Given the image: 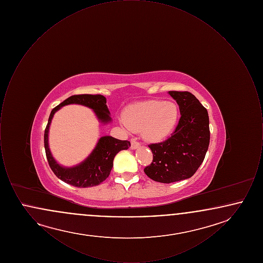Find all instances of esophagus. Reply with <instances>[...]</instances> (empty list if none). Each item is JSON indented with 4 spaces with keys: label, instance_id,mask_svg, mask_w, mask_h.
I'll return each mask as SVG.
<instances>
[{
    "label": "esophagus",
    "instance_id": "34e87169",
    "mask_svg": "<svg viewBox=\"0 0 263 263\" xmlns=\"http://www.w3.org/2000/svg\"><path fill=\"white\" fill-rule=\"evenodd\" d=\"M131 142V149H137L138 147H140V143L137 141V138H132L130 140Z\"/></svg>",
    "mask_w": 263,
    "mask_h": 263
}]
</instances>
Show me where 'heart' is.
<instances>
[{"mask_svg": "<svg viewBox=\"0 0 263 263\" xmlns=\"http://www.w3.org/2000/svg\"><path fill=\"white\" fill-rule=\"evenodd\" d=\"M178 119V107L173 101L151 100L136 102L123 112L125 125L140 131L150 141H160L175 129Z\"/></svg>", "mask_w": 263, "mask_h": 263, "instance_id": "heart-1", "label": "heart"}]
</instances>
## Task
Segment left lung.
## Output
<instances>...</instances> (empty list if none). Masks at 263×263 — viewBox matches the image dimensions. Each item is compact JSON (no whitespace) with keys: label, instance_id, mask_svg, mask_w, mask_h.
Listing matches in <instances>:
<instances>
[{"label":"left lung","instance_id":"left-lung-1","mask_svg":"<svg viewBox=\"0 0 263 263\" xmlns=\"http://www.w3.org/2000/svg\"><path fill=\"white\" fill-rule=\"evenodd\" d=\"M180 118L174 133L163 142L150 144L153 162L144 168L155 181L172 183L191 177L203 163L210 143L207 109L189 91L171 90Z\"/></svg>","mask_w":263,"mask_h":263}]
</instances>
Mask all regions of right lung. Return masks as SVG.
<instances>
[{
	"label": "right lung",
	"mask_w": 263,
	"mask_h": 263,
	"mask_svg": "<svg viewBox=\"0 0 263 263\" xmlns=\"http://www.w3.org/2000/svg\"><path fill=\"white\" fill-rule=\"evenodd\" d=\"M77 103L93 109L101 122L107 123L111 120L106 106V99L101 95H75L64 100L51 111L48 123L44 131V148L46 158L52 172L62 181L76 187H91L99 185L104 181L111 172L113 159L121 150H127L130 142L127 140H118L111 136L101 137L88 159L74 167H63L55 162L48 147V131L51 119L58 109L64 105Z\"/></svg>",
	"instance_id": "right-lung-1"
}]
</instances>
